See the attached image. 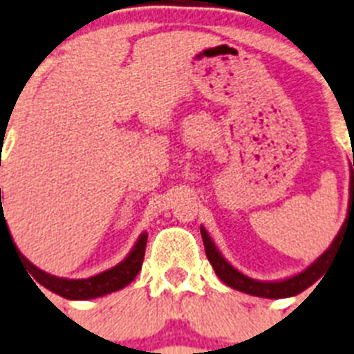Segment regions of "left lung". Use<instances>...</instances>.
I'll return each instance as SVG.
<instances>
[{"label": "left lung", "instance_id": "8db88e82", "mask_svg": "<svg viewBox=\"0 0 354 354\" xmlns=\"http://www.w3.org/2000/svg\"><path fill=\"white\" fill-rule=\"evenodd\" d=\"M354 165V158H353ZM348 227H346L345 225ZM354 227V174L351 169V180H349V209H347V218L344 221L340 232L337 234V237L333 239V243L329 245V248L324 252L320 257L313 261V263L308 266L306 270H302L301 273H295L292 277L281 279V281H257V279H252L245 273H241L239 270H236L232 264L228 263L225 257L221 255V252L216 248L214 241L209 237L207 230L201 227V237H203L205 245V254H207V259L212 264L214 272L221 279L223 283L227 286L234 288L237 292L248 293V295L263 297V299H286V297L299 295L301 292H304L306 288H310L311 284L317 283L320 277H322L324 270L328 266V263L333 259V254L337 252L338 241L342 239L344 230Z\"/></svg>", "mask_w": 354, "mask_h": 354}]
</instances>
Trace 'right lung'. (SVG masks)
Segmentation results:
<instances>
[{
  "label": "right lung",
  "mask_w": 354,
  "mask_h": 354,
  "mask_svg": "<svg viewBox=\"0 0 354 354\" xmlns=\"http://www.w3.org/2000/svg\"><path fill=\"white\" fill-rule=\"evenodd\" d=\"M3 219H5V216H3L1 201L0 228ZM5 225H7V223H5ZM145 245H147V232H142L140 237H138V241L133 246V250L127 254L126 259L122 261V263H118L117 266H113V268L106 270V272L102 273H97V275L88 279L55 277V275H50V273L43 272V270H39L37 266H34V264L26 259L21 252L19 255L21 259L26 261V268H28V272H30V275L34 277L35 283L44 286L46 290H50L52 293H57V295L64 297V299H70V301H88V299H97V297L118 292V290H122V288L131 283L133 279L138 275V272H140L142 268V263H144ZM34 281H32V283H34ZM37 284H35V286H37Z\"/></svg>",
  "instance_id": "obj_1"
}]
</instances>
